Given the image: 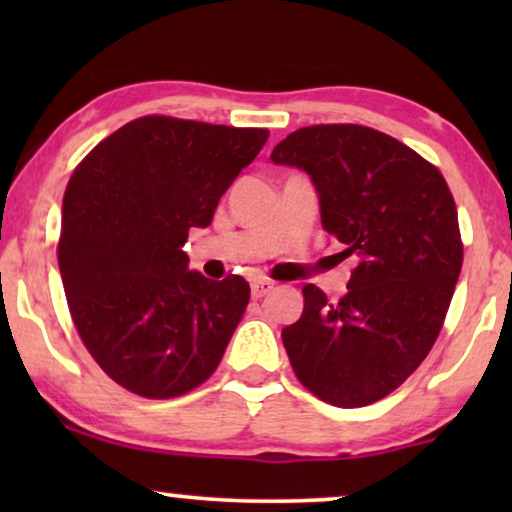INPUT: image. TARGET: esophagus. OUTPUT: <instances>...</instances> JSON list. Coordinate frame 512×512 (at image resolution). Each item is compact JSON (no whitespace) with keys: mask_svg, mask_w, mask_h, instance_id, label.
<instances>
[{"mask_svg":"<svg viewBox=\"0 0 512 512\" xmlns=\"http://www.w3.org/2000/svg\"><path fill=\"white\" fill-rule=\"evenodd\" d=\"M275 289V282H270V279H254L251 282V298H263L268 296V293Z\"/></svg>","mask_w":512,"mask_h":512,"instance_id":"1","label":"esophagus"}]
</instances>
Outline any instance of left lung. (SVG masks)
<instances>
[{"instance_id":"obj_1","label":"left lung","mask_w":512,"mask_h":512,"mask_svg":"<svg viewBox=\"0 0 512 512\" xmlns=\"http://www.w3.org/2000/svg\"><path fill=\"white\" fill-rule=\"evenodd\" d=\"M270 160L310 174L321 226L356 261L338 303L303 289L282 331L293 373L338 408L380 401L426 359L450 307L464 261L450 188L410 146L352 123L291 132Z\"/></svg>"}]
</instances>
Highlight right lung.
<instances>
[{"mask_svg":"<svg viewBox=\"0 0 512 512\" xmlns=\"http://www.w3.org/2000/svg\"><path fill=\"white\" fill-rule=\"evenodd\" d=\"M268 135L144 116L102 139L69 179L58 244L69 312L90 356L132 394L181 396L221 363L249 284L188 270L184 244Z\"/></svg>","mask_w":512,"mask_h":512,"instance_id":"add662e5","label":"right lung"}]
</instances>
